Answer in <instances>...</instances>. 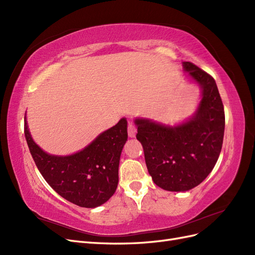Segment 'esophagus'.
Masks as SVG:
<instances>
[{
  "mask_svg": "<svg viewBox=\"0 0 255 255\" xmlns=\"http://www.w3.org/2000/svg\"><path fill=\"white\" fill-rule=\"evenodd\" d=\"M136 133H137V129H136L135 126L133 125L132 122H128V137L134 138L136 136Z\"/></svg>",
  "mask_w": 255,
  "mask_h": 255,
  "instance_id": "esophagus-1",
  "label": "esophagus"
}]
</instances>
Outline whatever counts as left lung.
I'll return each instance as SVG.
<instances>
[{
    "label": "left lung",
    "instance_id": "1",
    "mask_svg": "<svg viewBox=\"0 0 255 255\" xmlns=\"http://www.w3.org/2000/svg\"><path fill=\"white\" fill-rule=\"evenodd\" d=\"M182 64L201 90L196 112L173 126L134 120L152 180L168 191H187L206 179L217 163L225 134V111L215 80L189 61Z\"/></svg>",
    "mask_w": 255,
    "mask_h": 255
}]
</instances>
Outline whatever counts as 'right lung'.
Segmentation results:
<instances>
[{"mask_svg":"<svg viewBox=\"0 0 255 255\" xmlns=\"http://www.w3.org/2000/svg\"><path fill=\"white\" fill-rule=\"evenodd\" d=\"M24 133L37 168L59 196L75 205L95 208L109 201L118 186L119 161L128 140V121L99 134L84 149L69 155H54L42 150L24 118Z\"/></svg>","mask_w":255,"mask_h":255,"instance_id":"1","label":"right lung"}]
</instances>
